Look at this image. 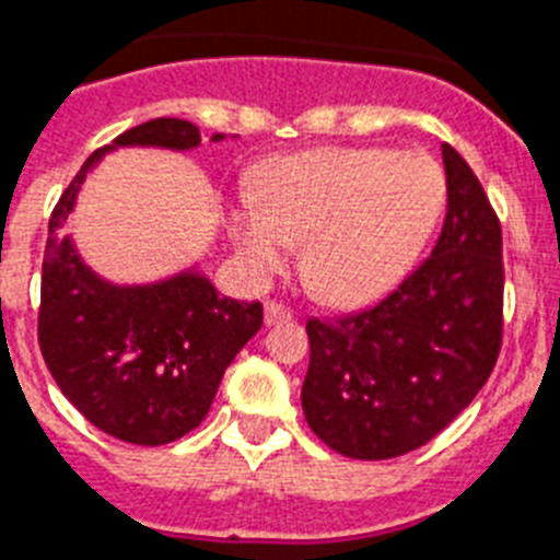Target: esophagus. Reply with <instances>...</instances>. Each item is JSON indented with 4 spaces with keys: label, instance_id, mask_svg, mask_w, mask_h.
<instances>
[{
    "label": "esophagus",
    "instance_id": "obj_1",
    "mask_svg": "<svg viewBox=\"0 0 560 560\" xmlns=\"http://www.w3.org/2000/svg\"><path fill=\"white\" fill-rule=\"evenodd\" d=\"M290 318H293L290 307H284L279 302H265V324H281L290 322Z\"/></svg>",
    "mask_w": 560,
    "mask_h": 560
}]
</instances>
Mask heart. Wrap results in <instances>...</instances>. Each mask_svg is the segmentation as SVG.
Returning a JSON list of instances; mask_svg holds the SVG:
<instances>
[{
  "label": "heart",
  "mask_w": 560,
  "mask_h": 560,
  "mask_svg": "<svg viewBox=\"0 0 560 560\" xmlns=\"http://www.w3.org/2000/svg\"><path fill=\"white\" fill-rule=\"evenodd\" d=\"M444 173L424 153L318 148L267 162L256 196L230 205L244 267L265 279L288 265L318 302L359 307L387 293L439 219Z\"/></svg>",
  "instance_id": "obj_1"
}]
</instances>
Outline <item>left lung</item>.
<instances>
[{"mask_svg": "<svg viewBox=\"0 0 560 560\" xmlns=\"http://www.w3.org/2000/svg\"><path fill=\"white\" fill-rule=\"evenodd\" d=\"M447 215L396 290L338 322L310 318L302 407L336 453L382 462L424 447L487 384L501 350V224L476 173L441 144Z\"/></svg>", "mask_w": 560, "mask_h": 560, "instance_id": "8db88e82", "label": "left lung"}]
</instances>
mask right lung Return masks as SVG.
<instances>
[{
  "label": "right lung",
  "mask_w": 560,
  "mask_h": 560,
  "mask_svg": "<svg viewBox=\"0 0 560 560\" xmlns=\"http://www.w3.org/2000/svg\"><path fill=\"white\" fill-rule=\"evenodd\" d=\"M222 139L228 136H210V142ZM199 144V128L171 116L125 130L82 164L48 224L39 310L45 364L93 427L142 447L171 444L201 424L224 370L261 327V304L222 295L199 265L156 281H110L62 230L84 178L107 153H185Z\"/></svg>",
  "instance_id": "add662e5"
}]
</instances>
